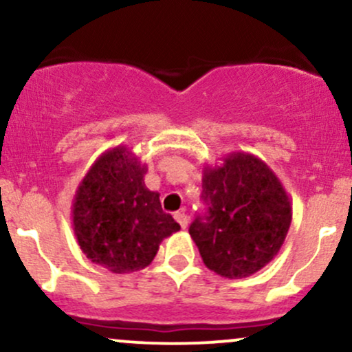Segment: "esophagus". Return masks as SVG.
<instances>
[{"instance_id": "obj_1", "label": "esophagus", "mask_w": 352, "mask_h": 352, "mask_svg": "<svg viewBox=\"0 0 352 352\" xmlns=\"http://www.w3.org/2000/svg\"><path fill=\"white\" fill-rule=\"evenodd\" d=\"M175 220L179 221L182 228H184V230L187 228V225H188V217H187V213H185V212H177V213H175Z\"/></svg>"}]
</instances>
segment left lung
<instances>
[{
  "label": "left lung",
  "instance_id": "8db88e82",
  "mask_svg": "<svg viewBox=\"0 0 352 352\" xmlns=\"http://www.w3.org/2000/svg\"><path fill=\"white\" fill-rule=\"evenodd\" d=\"M205 217L190 225L205 266L220 276L246 278L276 256L292 225V201L272 168L248 152L205 165Z\"/></svg>",
  "mask_w": 352,
  "mask_h": 352
}]
</instances>
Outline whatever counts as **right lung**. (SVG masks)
Wrapping results in <instances>:
<instances>
[{
	"mask_svg": "<svg viewBox=\"0 0 352 352\" xmlns=\"http://www.w3.org/2000/svg\"><path fill=\"white\" fill-rule=\"evenodd\" d=\"M145 173L147 165L127 145H117L91 165L72 200L80 250L112 273L144 270L164 238L180 230L162 210L159 193L145 187Z\"/></svg>",
	"mask_w": 352,
	"mask_h": 352,
	"instance_id": "1",
	"label": "right lung"
}]
</instances>
